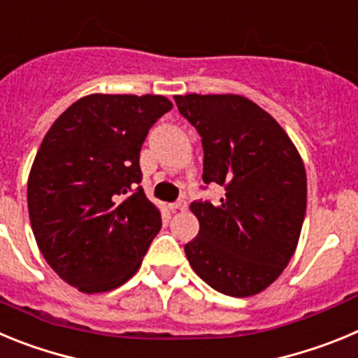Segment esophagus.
Segmentation results:
<instances>
[{
    "label": "esophagus",
    "mask_w": 358,
    "mask_h": 358,
    "mask_svg": "<svg viewBox=\"0 0 358 358\" xmlns=\"http://www.w3.org/2000/svg\"><path fill=\"white\" fill-rule=\"evenodd\" d=\"M167 207H169V210H185L187 208V203L183 201V199H180V201H176V203H169V205H167Z\"/></svg>",
    "instance_id": "34e87169"
}]
</instances>
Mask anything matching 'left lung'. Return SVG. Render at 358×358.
<instances>
[{
	"instance_id": "1",
	"label": "left lung",
	"mask_w": 358,
	"mask_h": 358,
	"mask_svg": "<svg viewBox=\"0 0 358 358\" xmlns=\"http://www.w3.org/2000/svg\"><path fill=\"white\" fill-rule=\"evenodd\" d=\"M203 144V180L224 187L217 205L192 203L199 231L185 244L212 289L248 298L267 289L294 255L307 210V173L294 143L239 94L175 96Z\"/></svg>"
}]
</instances>
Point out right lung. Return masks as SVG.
I'll return each instance as SVG.
<instances>
[{
	"mask_svg": "<svg viewBox=\"0 0 358 358\" xmlns=\"http://www.w3.org/2000/svg\"><path fill=\"white\" fill-rule=\"evenodd\" d=\"M171 108L160 94L98 92L44 135L28 176L31 230L51 269L80 292L128 282L162 227L159 207L135 187L148 131Z\"/></svg>",
	"mask_w": 358,
	"mask_h": 358,
	"instance_id": "1",
	"label": "right lung"
}]
</instances>
